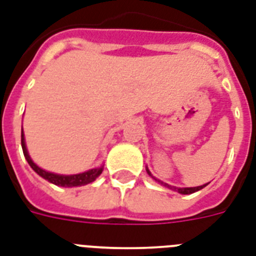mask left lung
Instances as JSON below:
<instances>
[{
    "mask_svg": "<svg viewBox=\"0 0 256 256\" xmlns=\"http://www.w3.org/2000/svg\"><path fill=\"white\" fill-rule=\"evenodd\" d=\"M148 175H152L150 174V171L148 170ZM156 179V178H154ZM158 182L160 183H162V184H164V186H168V188H171V190H174V191H178L179 194H184V195H187V194H192V192H195V191H198V190H202L203 187H206L207 186V183L206 184H203V186H198V187H172V186H168V184H166V183H164V182H160V180H158Z\"/></svg>",
    "mask_w": 256,
    "mask_h": 256,
    "instance_id": "obj_1",
    "label": "left lung"
}]
</instances>
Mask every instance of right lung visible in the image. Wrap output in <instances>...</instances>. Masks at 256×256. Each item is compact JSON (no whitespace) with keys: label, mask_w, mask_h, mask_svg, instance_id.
Returning <instances> with one entry per match:
<instances>
[{"label":"right lung","mask_w":256,"mask_h":256,"mask_svg":"<svg viewBox=\"0 0 256 256\" xmlns=\"http://www.w3.org/2000/svg\"><path fill=\"white\" fill-rule=\"evenodd\" d=\"M21 144H22V152H24V156H25L28 164H30V168H33V170L36 171L40 176H42V178L46 179V180H49L50 183H53V184H56V186H61V187L84 186V184L94 182V180L100 176V172L104 171V166H100V168H92V170L81 172V174H74V175H61V174H54V172H49V171H45V170H42L41 168H38L37 164H34L33 160H32L29 152H28V148H26L24 130H21Z\"/></svg>","instance_id":"1"}]
</instances>
